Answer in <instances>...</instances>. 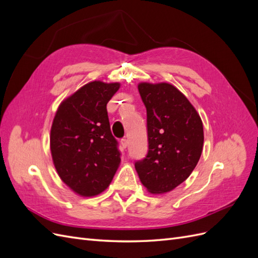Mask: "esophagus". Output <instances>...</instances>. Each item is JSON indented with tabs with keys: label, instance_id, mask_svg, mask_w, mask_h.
<instances>
[{
	"label": "esophagus",
	"instance_id": "34e87169",
	"mask_svg": "<svg viewBox=\"0 0 258 258\" xmlns=\"http://www.w3.org/2000/svg\"><path fill=\"white\" fill-rule=\"evenodd\" d=\"M120 145H121L122 148H126V147L128 146V140H127V139H121Z\"/></svg>",
	"mask_w": 258,
	"mask_h": 258
}]
</instances>
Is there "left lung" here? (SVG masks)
Segmentation results:
<instances>
[{
	"label": "left lung",
	"mask_w": 258,
	"mask_h": 258,
	"mask_svg": "<svg viewBox=\"0 0 258 258\" xmlns=\"http://www.w3.org/2000/svg\"><path fill=\"white\" fill-rule=\"evenodd\" d=\"M147 112L148 153L136 162L148 192L166 194L186 181L204 148V124L196 108L169 83H139Z\"/></svg>",
	"instance_id": "left-lung-1"
}]
</instances>
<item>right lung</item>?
I'll return each mask as SVG.
<instances>
[{"instance_id":"obj_1","label":"right lung","mask_w":258,"mask_h":258,"mask_svg":"<svg viewBox=\"0 0 258 258\" xmlns=\"http://www.w3.org/2000/svg\"><path fill=\"white\" fill-rule=\"evenodd\" d=\"M120 83L92 81L59 104L50 129V153L61 181L81 197L110 186L120 165L106 104Z\"/></svg>"}]
</instances>
